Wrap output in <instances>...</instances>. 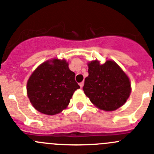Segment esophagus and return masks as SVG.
<instances>
[{
  "mask_svg": "<svg viewBox=\"0 0 154 154\" xmlns=\"http://www.w3.org/2000/svg\"><path fill=\"white\" fill-rule=\"evenodd\" d=\"M84 82H81V83H80V88H82V87H84Z\"/></svg>",
  "mask_w": 154,
  "mask_h": 154,
  "instance_id": "1",
  "label": "esophagus"
}]
</instances>
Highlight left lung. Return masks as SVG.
Instances as JSON below:
<instances>
[{
	"mask_svg": "<svg viewBox=\"0 0 154 154\" xmlns=\"http://www.w3.org/2000/svg\"><path fill=\"white\" fill-rule=\"evenodd\" d=\"M88 77L83 87L86 96L100 109L114 111L125 104L131 93L128 77L112 61L88 64Z\"/></svg>",
	"mask_w": 154,
	"mask_h": 154,
	"instance_id": "obj_1",
	"label": "left lung"
}]
</instances>
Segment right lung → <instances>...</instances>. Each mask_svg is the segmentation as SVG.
<instances>
[{
	"label": "right lung",
	"instance_id": "right-lung-1",
	"mask_svg": "<svg viewBox=\"0 0 154 154\" xmlns=\"http://www.w3.org/2000/svg\"><path fill=\"white\" fill-rule=\"evenodd\" d=\"M75 74L65 60L54 59L38 66L27 82L28 97L35 109L43 114L61 112L80 88Z\"/></svg>",
	"mask_w": 154,
	"mask_h": 154
}]
</instances>
